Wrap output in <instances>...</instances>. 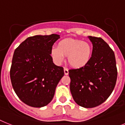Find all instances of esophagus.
<instances>
[{"mask_svg":"<svg viewBox=\"0 0 125 125\" xmlns=\"http://www.w3.org/2000/svg\"><path fill=\"white\" fill-rule=\"evenodd\" d=\"M64 74L65 75H68L69 74V70L65 67H64Z\"/></svg>","mask_w":125,"mask_h":125,"instance_id":"34e87169","label":"esophagus"}]
</instances>
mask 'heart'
Masks as SVG:
<instances>
[{"mask_svg":"<svg viewBox=\"0 0 125 125\" xmlns=\"http://www.w3.org/2000/svg\"><path fill=\"white\" fill-rule=\"evenodd\" d=\"M92 53V48L89 43L72 38L60 41L58 47H53L50 52L56 64H61L65 56H67L69 64L75 69L85 66L89 62Z\"/></svg>","mask_w":125,"mask_h":125,"instance_id":"obj_1","label":"heart"}]
</instances>
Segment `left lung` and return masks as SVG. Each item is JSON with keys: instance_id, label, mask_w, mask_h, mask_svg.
Segmentation results:
<instances>
[{"instance_id": "obj_1", "label": "left lung", "mask_w": 125, "mask_h": 125, "mask_svg": "<svg viewBox=\"0 0 125 125\" xmlns=\"http://www.w3.org/2000/svg\"><path fill=\"white\" fill-rule=\"evenodd\" d=\"M92 57L81 68L69 71L74 101L85 108L98 106L109 98L116 85L118 72L114 51L100 37L88 36Z\"/></svg>"}]
</instances>
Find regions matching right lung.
I'll list each match as a JSON object with an SVG mask.
<instances>
[{"instance_id":"obj_1","label":"right lung","mask_w":125,"mask_h":125,"mask_svg":"<svg viewBox=\"0 0 125 125\" xmlns=\"http://www.w3.org/2000/svg\"><path fill=\"white\" fill-rule=\"evenodd\" d=\"M59 38L57 34L30 37L14 51L10 70L11 83L19 98L29 106L47 105L64 75L63 68L54 64L50 54Z\"/></svg>"}]
</instances>
